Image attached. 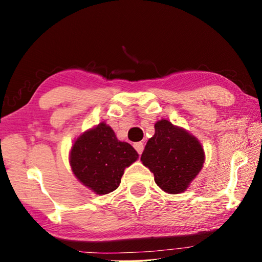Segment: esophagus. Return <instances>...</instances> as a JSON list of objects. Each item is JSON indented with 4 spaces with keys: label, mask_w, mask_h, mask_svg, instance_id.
<instances>
[{
    "label": "esophagus",
    "mask_w": 262,
    "mask_h": 262,
    "mask_svg": "<svg viewBox=\"0 0 262 262\" xmlns=\"http://www.w3.org/2000/svg\"><path fill=\"white\" fill-rule=\"evenodd\" d=\"M134 148L137 151V154L141 155L142 151H143V149H144V145H143V143H142V142H136V143H134Z\"/></svg>",
    "instance_id": "1"
}]
</instances>
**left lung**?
<instances>
[{
    "label": "left lung",
    "mask_w": 262,
    "mask_h": 262,
    "mask_svg": "<svg viewBox=\"0 0 262 262\" xmlns=\"http://www.w3.org/2000/svg\"><path fill=\"white\" fill-rule=\"evenodd\" d=\"M141 161L155 176V183L171 194L183 193L202 168L205 154L199 142L170 121L155 125Z\"/></svg>",
    "instance_id": "8db88e82"
}]
</instances>
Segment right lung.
Returning <instances> with one entry per match:
<instances>
[{
	"instance_id": "1",
	"label": "right lung",
	"mask_w": 262,
	"mask_h": 262,
	"mask_svg": "<svg viewBox=\"0 0 262 262\" xmlns=\"http://www.w3.org/2000/svg\"><path fill=\"white\" fill-rule=\"evenodd\" d=\"M137 157L129 143L119 141L112 128L101 122L75 141L70 165L81 183L104 195L119 187L125 168Z\"/></svg>"
}]
</instances>
